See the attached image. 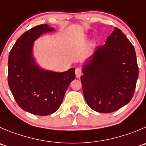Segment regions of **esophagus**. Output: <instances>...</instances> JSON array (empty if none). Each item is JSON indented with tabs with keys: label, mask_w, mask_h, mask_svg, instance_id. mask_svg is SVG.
I'll return each instance as SVG.
<instances>
[{
	"label": "esophagus",
	"mask_w": 146,
	"mask_h": 146,
	"mask_svg": "<svg viewBox=\"0 0 146 146\" xmlns=\"http://www.w3.org/2000/svg\"><path fill=\"white\" fill-rule=\"evenodd\" d=\"M75 74L76 77H80V76L82 74V70L81 68H77V69H75Z\"/></svg>",
	"instance_id": "1"
}]
</instances>
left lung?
I'll return each mask as SVG.
<instances>
[{
    "instance_id": "8db88e82",
    "label": "left lung",
    "mask_w": 146,
    "mask_h": 146,
    "mask_svg": "<svg viewBox=\"0 0 146 146\" xmlns=\"http://www.w3.org/2000/svg\"><path fill=\"white\" fill-rule=\"evenodd\" d=\"M82 72L87 105L102 113L118 110L131 100L136 87L138 66L134 46L115 28L105 45L95 48Z\"/></svg>"
}]
</instances>
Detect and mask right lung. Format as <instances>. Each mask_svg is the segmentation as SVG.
I'll list each match as a JSON object with an SVG mask.
<instances>
[{"mask_svg": "<svg viewBox=\"0 0 146 146\" xmlns=\"http://www.w3.org/2000/svg\"><path fill=\"white\" fill-rule=\"evenodd\" d=\"M54 31L47 24L33 27L23 33L9 53L8 82L19 106L36 115L56 112L62 104L75 69L64 72L46 71L38 67L32 56L34 41L44 33Z\"/></svg>", "mask_w": 146, "mask_h": 146, "instance_id": "right-lung-1", "label": "right lung"}]
</instances>
